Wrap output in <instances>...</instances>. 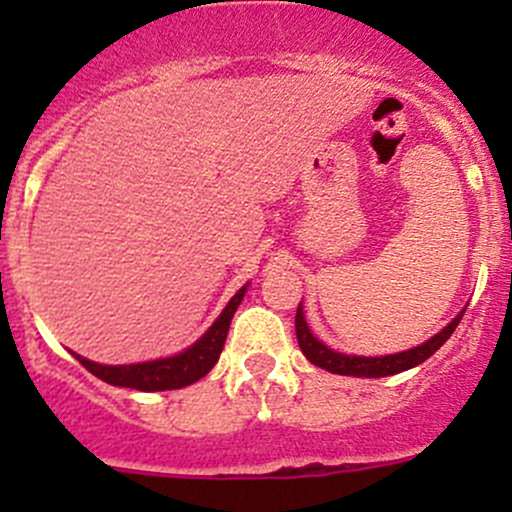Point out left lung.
Wrapping results in <instances>:
<instances>
[{
    "mask_svg": "<svg viewBox=\"0 0 512 512\" xmlns=\"http://www.w3.org/2000/svg\"><path fill=\"white\" fill-rule=\"evenodd\" d=\"M466 312V309H463ZM463 312L453 319L448 327H443L436 337L428 339L426 344L421 347L409 349V352H399V354H386V356H349V354H339L334 349H329L327 344L319 342L307 327V319H304L302 312V302L297 307V317H294V329H297V342L302 354L312 361L314 366L319 369H327L332 374H342V376H366V379H379V376H391L399 374V371L414 369V366L423 364L431 354H436L438 349L446 344V339L456 332V327L461 324Z\"/></svg>",
    "mask_w": 512,
    "mask_h": 512,
    "instance_id": "8db88e82",
    "label": "left lung"
}]
</instances>
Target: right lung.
I'll return each mask as SVG.
<instances>
[{"label": "right lung", "mask_w": 512, "mask_h": 512, "mask_svg": "<svg viewBox=\"0 0 512 512\" xmlns=\"http://www.w3.org/2000/svg\"><path fill=\"white\" fill-rule=\"evenodd\" d=\"M247 285L235 294V297L227 302L218 319L213 322V327L193 344L185 352L168 356V359H156V361H143V364H123V366H106L96 364V361L84 359V356L74 354L81 361V366L98 376L101 381L113 386H126V389H138V391H170V389H183V386L195 384L198 379H203L215 364H218L220 352L225 347L227 329H230L232 314L240 307L242 297H245Z\"/></svg>", "instance_id": "obj_1"}]
</instances>
